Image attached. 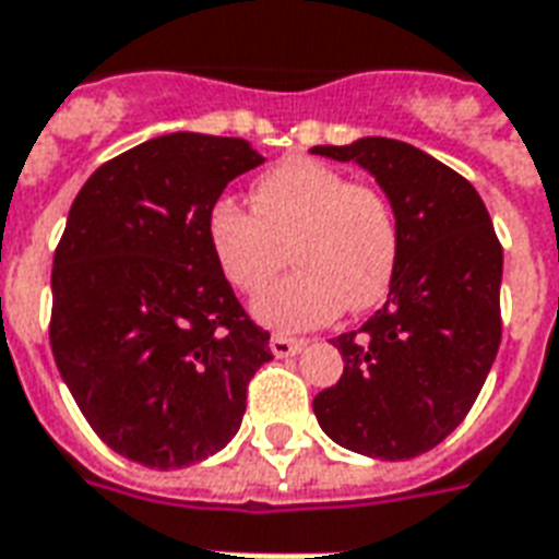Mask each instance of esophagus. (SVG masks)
I'll list each match as a JSON object with an SVG mask.
<instances>
[{"instance_id": "34e87169", "label": "esophagus", "mask_w": 559, "mask_h": 559, "mask_svg": "<svg viewBox=\"0 0 559 559\" xmlns=\"http://www.w3.org/2000/svg\"><path fill=\"white\" fill-rule=\"evenodd\" d=\"M306 347V338H292V335L276 333L271 335V354L274 356H295Z\"/></svg>"}]
</instances>
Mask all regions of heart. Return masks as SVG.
<instances>
[{
  "instance_id": "obj_1",
  "label": "heart",
  "mask_w": 559,
  "mask_h": 559,
  "mask_svg": "<svg viewBox=\"0 0 559 559\" xmlns=\"http://www.w3.org/2000/svg\"><path fill=\"white\" fill-rule=\"evenodd\" d=\"M205 233L221 274L250 297L274 280L288 247L297 267L253 306L276 330L324 324L342 306L371 309L389 295L401 255L392 197L312 158L264 170L253 182V209L221 197Z\"/></svg>"
}]
</instances>
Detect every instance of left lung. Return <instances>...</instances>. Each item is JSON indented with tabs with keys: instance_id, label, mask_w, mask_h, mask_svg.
<instances>
[{
	"instance_id": "left-lung-1",
	"label": "left lung",
	"mask_w": 559,
	"mask_h": 559,
	"mask_svg": "<svg viewBox=\"0 0 559 559\" xmlns=\"http://www.w3.org/2000/svg\"><path fill=\"white\" fill-rule=\"evenodd\" d=\"M312 153L356 162L392 197L401 255L383 309L335 347L338 383L314 394L324 433L347 451L409 460L463 424L501 344L503 250L474 185L392 138Z\"/></svg>"
}]
</instances>
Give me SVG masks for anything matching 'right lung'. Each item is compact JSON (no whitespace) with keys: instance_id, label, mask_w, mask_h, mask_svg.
<instances>
[{"instance_id":"obj_1","label":"right lung","mask_w":559,"mask_h":559,"mask_svg":"<svg viewBox=\"0 0 559 559\" xmlns=\"http://www.w3.org/2000/svg\"><path fill=\"white\" fill-rule=\"evenodd\" d=\"M262 162L241 138L174 132L96 167L70 205L49 344L94 433L132 463L217 454L274 359L205 233L226 185Z\"/></svg>"}]
</instances>
